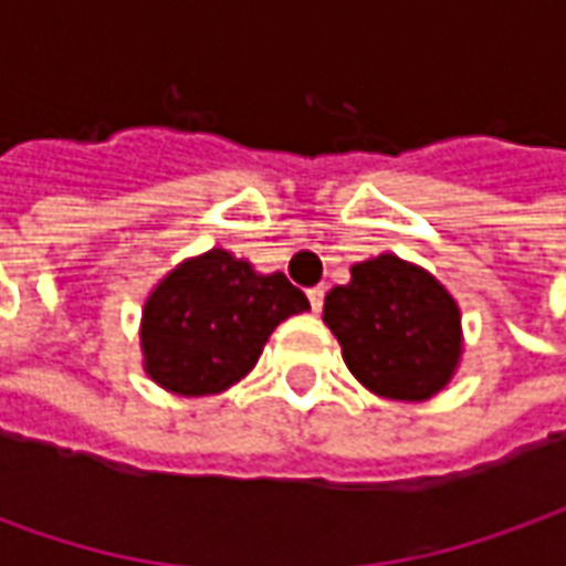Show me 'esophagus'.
<instances>
[{
	"label": "esophagus",
	"instance_id": "1",
	"mask_svg": "<svg viewBox=\"0 0 566 566\" xmlns=\"http://www.w3.org/2000/svg\"><path fill=\"white\" fill-rule=\"evenodd\" d=\"M308 306H312V312H321V306H324V287H308Z\"/></svg>",
	"mask_w": 566,
	"mask_h": 566
}]
</instances>
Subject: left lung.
I'll list each match as a JSON object with an SVG mask.
<instances>
[{
	"label": "left lung",
	"instance_id": "obj_1",
	"mask_svg": "<svg viewBox=\"0 0 566 566\" xmlns=\"http://www.w3.org/2000/svg\"><path fill=\"white\" fill-rule=\"evenodd\" d=\"M324 324L367 391L403 403L437 397L461 367V306L424 266L385 251L324 296Z\"/></svg>",
	"mask_w": 566,
	"mask_h": 566
}]
</instances>
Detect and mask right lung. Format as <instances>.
Masks as SVG:
<instances>
[{
  "mask_svg": "<svg viewBox=\"0 0 566 566\" xmlns=\"http://www.w3.org/2000/svg\"><path fill=\"white\" fill-rule=\"evenodd\" d=\"M284 272H258L227 248L181 260L142 306V367L178 397H211L254 369L272 331L306 312Z\"/></svg>",
  "mask_w": 566,
  "mask_h": 566,
  "instance_id": "add662e5",
  "label": "right lung"
}]
</instances>
